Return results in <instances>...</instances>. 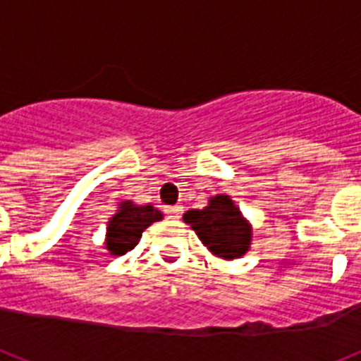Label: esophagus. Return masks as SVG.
Listing matches in <instances>:
<instances>
[{
  "label": "esophagus",
  "mask_w": 361,
  "mask_h": 361,
  "mask_svg": "<svg viewBox=\"0 0 361 361\" xmlns=\"http://www.w3.org/2000/svg\"><path fill=\"white\" fill-rule=\"evenodd\" d=\"M181 211H183V209H181L180 205H172V207L165 209V213L169 214V218H172V220H178V218L181 216Z\"/></svg>",
  "instance_id": "obj_1"
}]
</instances>
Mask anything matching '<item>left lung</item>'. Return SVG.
<instances>
[{"instance_id": "obj_1", "label": "left lung", "mask_w": 361, "mask_h": 361, "mask_svg": "<svg viewBox=\"0 0 361 361\" xmlns=\"http://www.w3.org/2000/svg\"><path fill=\"white\" fill-rule=\"evenodd\" d=\"M183 220L195 229L202 244L220 259H240L250 250V222L227 195L213 196L204 209H190Z\"/></svg>"}]
</instances>
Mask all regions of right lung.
<instances>
[{
    "mask_svg": "<svg viewBox=\"0 0 361 361\" xmlns=\"http://www.w3.org/2000/svg\"><path fill=\"white\" fill-rule=\"evenodd\" d=\"M161 218V211L152 205H135L130 200L121 202L117 213L110 218L106 227V250L110 251V255H124L137 246L145 229Z\"/></svg>",
    "mask_w": 361,
    "mask_h": 361,
    "instance_id": "right-lung-1",
    "label": "right lung"
}]
</instances>
